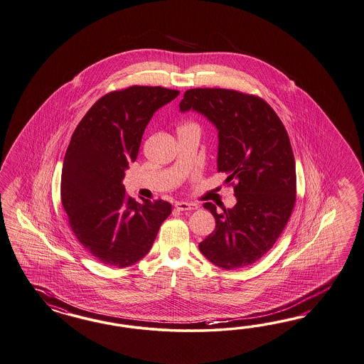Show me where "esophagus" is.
Here are the masks:
<instances>
[{
    "mask_svg": "<svg viewBox=\"0 0 364 364\" xmlns=\"http://www.w3.org/2000/svg\"><path fill=\"white\" fill-rule=\"evenodd\" d=\"M175 208L178 209V210H193V209H196V204H191V203H186V201H180V203H176L175 204Z\"/></svg>",
    "mask_w": 364,
    "mask_h": 364,
    "instance_id": "34e87169",
    "label": "esophagus"
}]
</instances>
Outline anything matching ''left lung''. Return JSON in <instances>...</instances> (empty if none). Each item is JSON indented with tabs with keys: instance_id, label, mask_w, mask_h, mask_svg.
<instances>
[{
	"instance_id": "left-lung-1",
	"label": "left lung",
	"mask_w": 364,
	"mask_h": 364,
	"mask_svg": "<svg viewBox=\"0 0 364 364\" xmlns=\"http://www.w3.org/2000/svg\"><path fill=\"white\" fill-rule=\"evenodd\" d=\"M178 106L213 123L217 171L228 175L225 183L236 181L235 207L218 213L204 204L216 229L200 252L226 270L252 265L273 247L294 208L295 160L285 126L264 99L236 90H187Z\"/></svg>"
}]
</instances>
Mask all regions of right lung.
I'll return each mask as SVG.
<instances>
[{"mask_svg":"<svg viewBox=\"0 0 364 364\" xmlns=\"http://www.w3.org/2000/svg\"><path fill=\"white\" fill-rule=\"evenodd\" d=\"M178 94L160 86L108 92L71 136L60 176L62 205L79 242L105 265L136 264L172 212L164 200L143 198L140 204L128 196L122 181L138 157L148 122Z\"/></svg>","mask_w":364,"mask_h":364,"instance_id":"right-lung-1","label":"right lung"}]
</instances>
